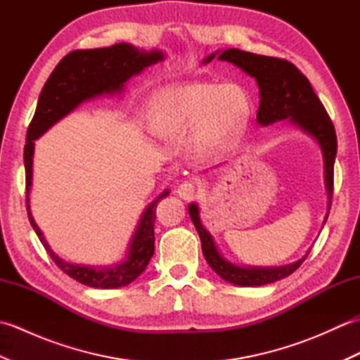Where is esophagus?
I'll return each mask as SVG.
<instances>
[{
	"instance_id": "34e87169",
	"label": "esophagus",
	"mask_w": 360,
	"mask_h": 360,
	"mask_svg": "<svg viewBox=\"0 0 360 360\" xmlns=\"http://www.w3.org/2000/svg\"><path fill=\"white\" fill-rule=\"evenodd\" d=\"M176 193H178L182 198V200L192 201L196 198V187H195L193 182L186 181V182H182V184H179L178 190H176Z\"/></svg>"
}]
</instances>
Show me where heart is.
<instances>
[{
    "mask_svg": "<svg viewBox=\"0 0 360 360\" xmlns=\"http://www.w3.org/2000/svg\"><path fill=\"white\" fill-rule=\"evenodd\" d=\"M248 114L240 88L195 83L165 91L150 112V128L160 139H182L198 129L202 150L223 147Z\"/></svg>",
    "mask_w": 360,
    "mask_h": 360,
    "instance_id": "b5f03b06",
    "label": "heart"
}]
</instances>
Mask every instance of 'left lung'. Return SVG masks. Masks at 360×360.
<instances>
[{
  "label": "left lung",
  "instance_id": "obj_1",
  "mask_svg": "<svg viewBox=\"0 0 360 360\" xmlns=\"http://www.w3.org/2000/svg\"><path fill=\"white\" fill-rule=\"evenodd\" d=\"M213 58H215V53L205 58V63L212 62ZM218 58L241 68L244 72L257 80L259 88V108L257 112L258 124L269 125L289 117L292 124L316 137L323 151L325 184L328 198H330V204H328L330 205L328 210H330L334 192V159L338 153V137H335L333 122L328 116L323 103L320 102L312 89L309 80L295 65L285 58L258 56V53L241 49H226L218 53ZM188 215L200 235L202 254L209 266L221 278L236 286H262L285 278L297 271L309 254L308 252L298 262L281 267L235 266L218 254L212 235L201 224L200 210L196 204L188 205Z\"/></svg>",
  "mask_w": 360,
  "mask_h": 360
}]
</instances>
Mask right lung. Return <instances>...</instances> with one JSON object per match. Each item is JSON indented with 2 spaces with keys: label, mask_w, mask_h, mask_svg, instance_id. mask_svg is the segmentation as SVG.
<instances>
[{
  "label": "right lung",
  "mask_w": 360,
  "mask_h": 360,
  "mask_svg": "<svg viewBox=\"0 0 360 360\" xmlns=\"http://www.w3.org/2000/svg\"><path fill=\"white\" fill-rule=\"evenodd\" d=\"M164 58L160 51H139L133 44L117 43L110 48L77 49L60 60L56 70L49 75L48 82L38 97L37 110L30 120L26 145H25V168H26V207L30 224L40 238L52 262L66 275L89 288L116 289L134 281L148 266L150 258L155 254V210L159 200L168 195V190L158 196L143 210L139 226L133 235L127 259L112 267H89L66 263L52 252L46 243L40 229L35 224L29 207V192L32 186V158L34 141L44 131L71 112L75 106L86 98L102 93H112L122 89V85L143 68L158 63Z\"/></svg>",
  "instance_id": "obj_1"
}]
</instances>
